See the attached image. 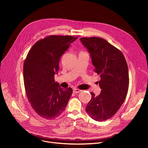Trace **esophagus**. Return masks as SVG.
<instances>
[{
    "label": "esophagus",
    "instance_id": "obj_1",
    "mask_svg": "<svg viewBox=\"0 0 148 148\" xmlns=\"http://www.w3.org/2000/svg\"><path fill=\"white\" fill-rule=\"evenodd\" d=\"M80 92H82V90L79 89H74L73 90V92L74 93H79Z\"/></svg>",
    "mask_w": 148,
    "mask_h": 148
}]
</instances>
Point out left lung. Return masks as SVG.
Wrapping results in <instances>:
<instances>
[{
	"label": "left lung",
	"instance_id": "left-lung-1",
	"mask_svg": "<svg viewBox=\"0 0 148 148\" xmlns=\"http://www.w3.org/2000/svg\"><path fill=\"white\" fill-rule=\"evenodd\" d=\"M80 40L90 54L95 72L101 77V92L98 96L90 93L86 111L93 120L106 121L117 112L126 99L129 83L127 62L121 51L104 39L82 38Z\"/></svg>",
	"mask_w": 148,
	"mask_h": 148
}]
</instances>
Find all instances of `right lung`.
<instances>
[{"label":"right lung","mask_w":148,"mask_h":148,"mask_svg":"<svg viewBox=\"0 0 148 148\" xmlns=\"http://www.w3.org/2000/svg\"><path fill=\"white\" fill-rule=\"evenodd\" d=\"M78 36L50 35L35 42L24 62L23 79L28 100L41 117L53 120L61 114L72 89H63L55 82L62 55Z\"/></svg>","instance_id":"1"}]
</instances>
